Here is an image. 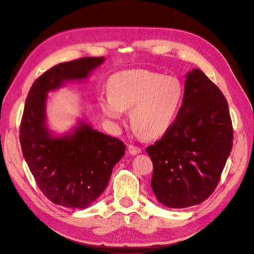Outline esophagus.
<instances>
[{"mask_svg":"<svg viewBox=\"0 0 254 254\" xmlns=\"http://www.w3.org/2000/svg\"><path fill=\"white\" fill-rule=\"evenodd\" d=\"M127 151H128V153H129L130 155H136V154L141 152V149L138 148V146H136V145L129 144V145L127 146Z\"/></svg>","mask_w":254,"mask_h":254,"instance_id":"1","label":"esophagus"}]
</instances>
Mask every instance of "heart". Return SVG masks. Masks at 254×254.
Wrapping results in <instances>:
<instances>
[{"mask_svg": "<svg viewBox=\"0 0 254 254\" xmlns=\"http://www.w3.org/2000/svg\"><path fill=\"white\" fill-rule=\"evenodd\" d=\"M110 97L100 98L105 117L120 120L129 110L134 130L146 139L165 134L176 119L184 98V87L176 77L150 69L117 72L108 82Z\"/></svg>", "mask_w": 254, "mask_h": 254, "instance_id": "obj_1", "label": "heart"}]
</instances>
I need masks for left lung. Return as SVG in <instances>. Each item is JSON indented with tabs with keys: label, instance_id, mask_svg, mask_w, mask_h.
Returning <instances> with one entry per match:
<instances>
[{
	"label": "left lung",
	"instance_id": "left-lung-1",
	"mask_svg": "<svg viewBox=\"0 0 254 254\" xmlns=\"http://www.w3.org/2000/svg\"><path fill=\"white\" fill-rule=\"evenodd\" d=\"M233 145L228 102L194 68L187 75L183 104L162 137L145 149L153 162L151 187L169 208H187L214 192Z\"/></svg>",
	"mask_w": 254,
	"mask_h": 254
}]
</instances>
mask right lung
Segmentation results:
<instances>
[{"label": "right lung", "mask_w": 254, "mask_h": 254, "mask_svg": "<svg viewBox=\"0 0 254 254\" xmlns=\"http://www.w3.org/2000/svg\"><path fill=\"white\" fill-rule=\"evenodd\" d=\"M104 61L84 57L57 64L29 89L20 125V142L32 176L46 197L65 208L84 209L104 191L126 144L84 121L70 135L53 137L45 126L47 93L65 81L85 79Z\"/></svg>", "instance_id": "obj_1"}]
</instances>
